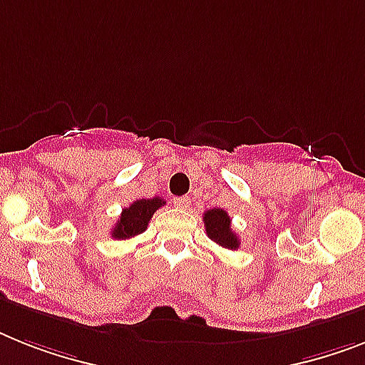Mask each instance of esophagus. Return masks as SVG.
<instances>
[{
    "instance_id": "34e87169",
    "label": "esophagus",
    "mask_w": 365,
    "mask_h": 365,
    "mask_svg": "<svg viewBox=\"0 0 365 365\" xmlns=\"http://www.w3.org/2000/svg\"><path fill=\"white\" fill-rule=\"evenodd\" d=\"M173 203H175L179 209H190L192 201H190L188 195H182V197H175V200H173Z\"/></svg>"
}]
</instances>
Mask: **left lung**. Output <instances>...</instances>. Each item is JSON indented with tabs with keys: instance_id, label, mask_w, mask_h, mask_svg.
Masks as SVG:
<instances>
[{
	"instance_id": "8db88e82",
	"label": "left lung",
	"mask_w": 365,
	"mask_h": 365,
	"mask_svg": "<svg viewBox=\"0 0 365 365\" xmlns=\"http://www.w3.org/2000/svg\"><path fill=\"white\" fill-rule=\"evenodd\" d=\"M205 230L210 240H215L222 248L237 250L240 246V240L233 230H231L230 215L222 209H210L203 215Z\"/></svg>"
}]
</instances>
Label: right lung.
Returning <instances> with one entry per match:
<instances>
[{
    "instance_id": "right-lung-1",
    "label": "right lung",
    "mask_w": 365,
    "mask_h": 365,
    "mask_svg": "<svg viewBox=\"0 0 365 365\" xmlns=\"http://www.w3.org/2000/svg\"><path fill=\"white\" fill-rule=\"evenodd\" d=\"M162 205H165V201L162 197L134 201L130 207L123 209L115 227L111 230V237L117 240H126L135 237V235L143 233L147 230V225H149L153 215L160 209Z\"/></svg>"
}]
</instances>
